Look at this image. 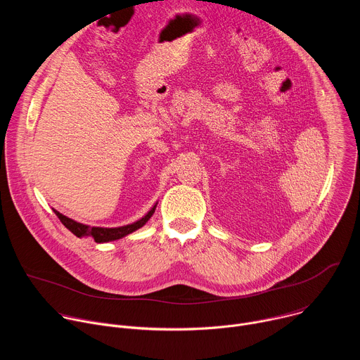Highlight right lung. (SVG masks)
<instances>
[{
    "label": "right lung",
    "mask_w": 360,
    "mask_h": 360,
    "mask_svg": "<svg viewBox=\"0 0 360 360\" xmlns=\"http://www.w3.org/2000/svg\"><path fill=\"white\" fill-rule=\"evenodd\" d=\"M57 214V217L60 218V221L64 224V226L72 232L77 238H85V239H91L96 243H105V242H112V240H117V239H121L124 238L125 235L136 231L138 228L143 226L148 219L152 217V214L155 212V207H153L148 215L145 218H142L141 221L132 224V225H128V226H122V228H114V229H107V228H88L86 225H82V224H78V222H74L72 219L64 217L63 214L54 211Z\"/></svg>",
    "instance_id": "obj_1"
}]
</instances>
